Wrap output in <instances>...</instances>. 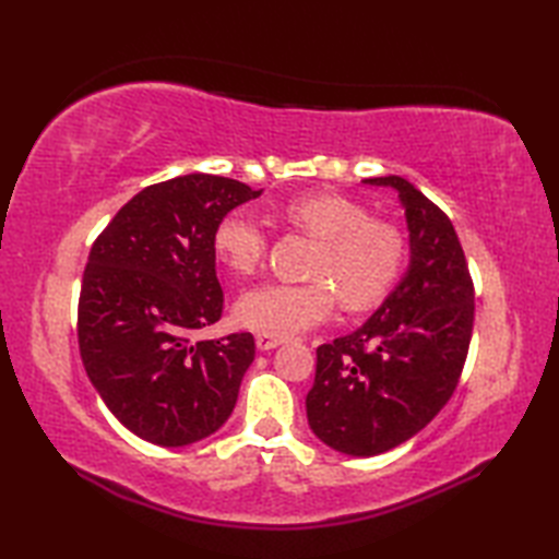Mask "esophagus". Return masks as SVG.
<instances>
[{
    "label": "esophagus",
    "mask_w": 559,
    "mask_h": 559,
    "mask_svg": "<svg viewBox=\"0 0 559 559\" xmlns=\"http://www.w3.org/2000/svg\"><path fill=\"white\" fill-rule=\"evenodd\" d=\"M283 343H286V338L283 336H271V334H257V348L259 350H273V348H278V346H283Z\"/></svg>",
    "instance_id": "1"
}]
</instances>
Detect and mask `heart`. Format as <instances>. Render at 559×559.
Here are the masks:
<instances>
[{"label": "heart", "mask_w": 559, "mask_h": 559, "mask_svg": "<svg viewBox=\"0 0 559 559\" xmlns=\"http://www.w3.org/2000/svg\"><path fill=\"white\" fill-rule=\"evenodd\" d=\"M281 218L319 240L310 283H264L235 305L242 326L271 336H293L317 326L336 305L348 310L382 302L406 264V237L394 223L370 218V209L334 192L302 194L281 209ZM269 237L245 211H233L213 230V252L235 276L264 264Z\"/></svg>", "instance_id": "heart-1"}]
</instances>
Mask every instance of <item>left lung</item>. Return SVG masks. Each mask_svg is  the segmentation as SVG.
<instances>
[{"label":"left lung","instance_id":"obj_1","mask_svg":"<svg viewBox=\"0 0 559 559\" xmlns=\"http://www.w3.org/2000/svg\"><path fill=\"white\" fill-rule=\"evenodd\" d=\"M411 261L399 286L353 334L317 348L307 423L331 449L377 456L418 435L454 394L473 334L476 295L454 225L399 175Z\"/></svg>","mask_w":559,"mask_h":559}]
</instances>
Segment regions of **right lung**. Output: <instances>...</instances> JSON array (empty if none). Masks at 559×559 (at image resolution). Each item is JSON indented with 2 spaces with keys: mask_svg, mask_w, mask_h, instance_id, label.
Listing matches in <instances>:
<instances>
[{
  "mask_svg": "<svg viewBox=\"0 0 559 559\" xmlns=\"http://www.w3.org/2000/svg\"><path fill=\"white\" fill-rule=\"evenodd\" d=\"M259 194L230 177H173L129 199L91 247L81 360L115 418L151 444H194L235 408L254 336L192 334L223 312L213 230Z\"/></svg>",
  "mask_w": 559,
  "mask_h": 559,
  "instance_id": "1",
  "label": "right lung"
}]
</instances>
